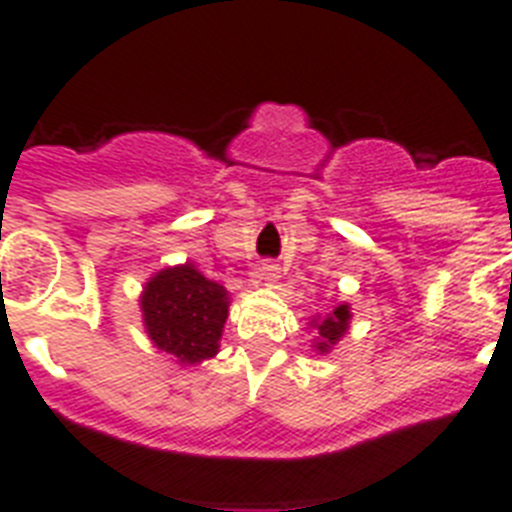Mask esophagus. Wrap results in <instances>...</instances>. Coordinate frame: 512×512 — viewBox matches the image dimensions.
<instances>
[{
	"mask_svg": "<svg viewBox=\"0 0 512 512\" xmlns=\"http://www.w3.org/2000/svg\"><path fill=\"white\" fill-rule=\"evenodd\" d=\"M259 277L264 279V284H274L279 279V266L277 264H264L259 269Z\"/></svg>",
	"mask_w": 512,
	"mask_h": 512,
	"instance_id": "34e87169",
	"label": "esophagus"
}]
</instances>
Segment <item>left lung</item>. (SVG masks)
Instances as JSON below:
<instances>
[{
  "label": "left lung",
  "instance_id": "obj_1",
  "mask_svg": "<svg viewBox=\"0 0 512 512\" xmlns=\"http://www.w3.org/2000/svg\"><path fill=\"white\" fill-rule=\"evenodd\" d=\"M348 323H351V307L348 305H336L325 318H312L315 333H318V338H315V351L328 354L330 348L346 336Z\"/></svg>",
  "mask_w": 512,
  "mask_h": 512
}]
</instances>
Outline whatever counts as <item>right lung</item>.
Here are the masks:
<instances>
[{
    "mask_svg": "<svg viewBox=\"0 0 512 512\" xmlns=\"http://www.w3.org/2000/svg\"><path fill=\"white\" fill-rule=\"evenodd\" d=\"M228 305V289L207 279L192 261L153 274L140 295L148 338L184 366L217 354Z\"/></svg>",
    "mask_w": 512,
    "mask_h": 512,
    "instance_id": "obj_1",
    "label": "right lung"
}]
</instances>
